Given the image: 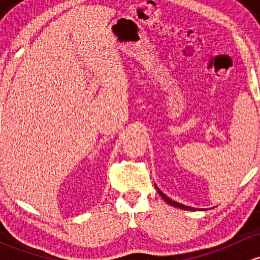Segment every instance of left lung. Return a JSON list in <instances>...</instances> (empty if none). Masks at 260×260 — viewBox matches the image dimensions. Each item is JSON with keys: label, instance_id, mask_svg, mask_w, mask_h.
I'll list each match as a JSON object with an SVG mask.
<instances>
[{"label": "left lung", "instance_id": "left-lung-1", "mask_svg": "<svg viewBox=\"0 0 260 260\" xmlns=\"http://www.w3.org/2000/svg\"><path fill=\"white\" fill-rule=\"evenodd\" d=\"M156 188H157V187H156ZM157 191H158V193H159V195H161V198L164 199V200L166 201V203H169L170 205L176 206V208H180V209H183V210H195V208H191V206H185V205H182V204H179V203H176V201L171 200V199L167 198V196L165 195V193L162 192V191H159L158 188H157Z\"/></svg>", "mask_w": 260, "mask_h": 260}]
</instances>
